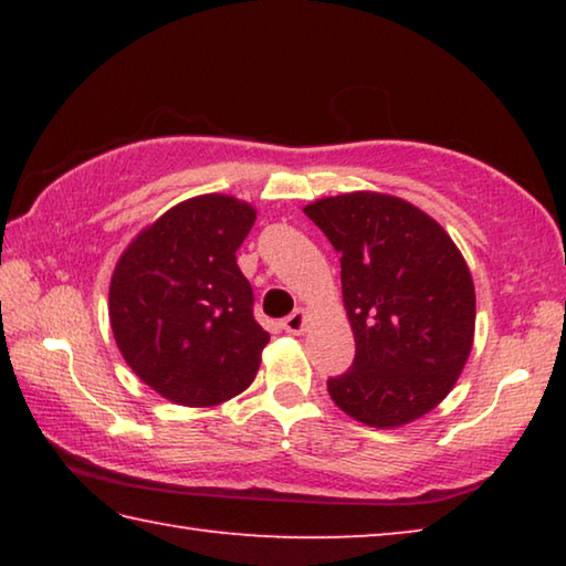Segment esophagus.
Wrapping results in <instances>:
<instances>
[{"mask_svg": "<svg viewBox=\"0 0 566 566\" xmlns=\"http://www.w3.org/2000/svg\"><path fill=\"white\" fill-rule=\"evenodd\" d=\"M282 327L290 332V334H302L304 329H306V312L304 310H296V312H292L290 317H286L284 322H282Z\"/></svg>", "mask_w": 566, "mask_h": 566, "instance_id": "esophagus-1", "label": "esophagus"}]
</instances>
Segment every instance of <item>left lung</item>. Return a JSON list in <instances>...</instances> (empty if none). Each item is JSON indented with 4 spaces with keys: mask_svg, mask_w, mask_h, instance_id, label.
<instances>
[{
    "mask_svg": "<svg viewBox=\"0 0 566 566\" xmlns=\"http://www.w3.org/2000/svg\"><path fill=\"white\" fill-rule=\"evenodd\" d=\"M342 254L352 369L327 381L344 415L367 427L409 424L442 401L474 344L469 266L437 219L407 199L349 191L306 205Z\"/></svg>",
    "mask_w": 566,
    "mask_h": 566,
    "instance_id": "1",
    "label": "left lung"
}]
</instances>
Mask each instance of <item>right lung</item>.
<instances>
[{
    "instance_id": "obj_1",
    "label": "right lung",
    "mask_w": 566,
    "mask_h": 566,
    "mask_svg": "<svg viewBox=\"0 0 566 566\" xmlns=\"http://www.w3.org/2000/svg\"><path fill=\"white\" fill-rule=\"evenodd\" d=\"M256 209L199 195L167 209L124 249L109 282L114 342L147 387L181 407H214L252 385L270 342L237 249Z\"/></svg>"
}]
</instances>
